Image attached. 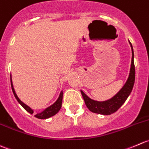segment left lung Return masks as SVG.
Here are the masks:
<instances>
[{"instance_id":"obj_1","label":"left lung","mask_w":149,"mask_h":149,"mask_svg":"<svg viewBox=\"0 0 149 149\" xmlns=\"http://www.w3.org/2000/svg\"><path fill=\"white\" fill-rule=\"evenodd\" d=\"M131 45V43H130ZM132 47V63H131L130 72L129 77L127 80L126 83L123 87L121 90L114 95L111 99L107 100L105 101H96L91 99L89 97L87 96L82 91V93L83 99L85 101V105L88 107V109L91 111L100 114H104V115H109L117 111L123 104L125 102L127 97L130 94L133 88L134 83H135V64H134V54L133 49Z\"/></svg>"}]
</instances>
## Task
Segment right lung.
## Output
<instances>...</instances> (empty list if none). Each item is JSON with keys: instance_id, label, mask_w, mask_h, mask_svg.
<instances>
[{"instance_id": "1", "label": "right lung", "mask_w": 149, "mask_h": 149, "mask_svg": "<svg viewBox=\"0 0 149 149\" xmlns=\"http://www.w3.org/2000/svg\"><path fill=\"white\" fill-rule=\"evenodd\" d=\"M11 88H12V91L13 93H14V96H15V98H17L18 102L22 106V107L25 110H26V111H27L28 112L30 113V114H33V110H32L30 107H29L28 106H26V104H24V103H23L22 101L18 98V96H17V94H16L15 91H14V86H13L12 81H11ZM62 98H63V93L61 92L58 98L57 99V101L53 104V105H51V107L45 109L44 110V111H42L41 113H38V114H35V117L38 119H42V120H43V119H48L49 118V117H52V116L55 115L56 114H57V113L58 112V111H59L60 109H61V104H62Z\"/></svg>"}]
</instances>
